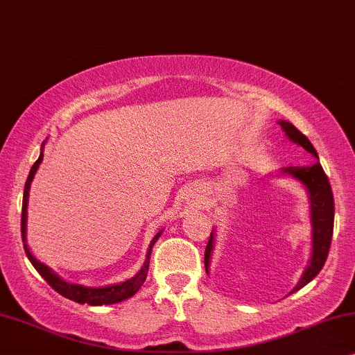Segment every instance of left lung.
<instances>
[{"instance_id":"8db88e82","label":"left lung","mask_w":355,"mask_h":355,"mask_svg":"<svg viewBox=\"0 0 355 355\" xmlns=\"http://www.w3.org/2000/svg\"><path fill=\"white\" fill-rule=\"evenodd\" d=\"M282 131H284L287 138L292 143L299 144L309 153L315 160L305 164V165H292V167L282 168V173L291 175L295 180H299L302 185L309 191L310 200V220H311V258L306 269L302 274L299 284L292 289L291 294H294L302 287L309 284L321 271L324 266L326 258H328L329 247H331L333 239V227H334V198L331 191V185H329L328 177H326L323 167H321L318 154L305 135H302L299 130L289 121L281 120L279 121ZM212 247H214V234L211 232L209 242H207L206 252H205V266L206 272H209V259L212 253Z\"/></svg>"}]
</instances>
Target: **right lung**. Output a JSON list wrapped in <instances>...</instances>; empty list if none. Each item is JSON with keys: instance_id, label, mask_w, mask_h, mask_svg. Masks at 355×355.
I'll return each mask as SVG.
<instances>
[{"instance_id": "right-lung-1", "label": "right lung", "mask_w": 355, "mask_h": 355, "mask_svg": "<svg viewBox=\"0 0 355 355\" xmlns=\"http://www.w3.org/2000/svg\"><path fill=\"white\" fill-rule=\"evenodd\" d=\"M44 146L45 143L42 144V153L39 155V159L35 160V164L32 165L31 168V173L29 177H27V182H26V187H24V200H22V217H21V234H22V242H24V250H26V254L27 258H29V261L32 263V266L37 269V272L40 274L44 279L49 282V284L53 287V289L61 294L66 299L73 300V302H78V304H89V305H112V304H118V302H123L126 299H130V297H133L136 292L141 289V286L144 284L146 281V276H148V271H149V257H150V252H153V247L154 243L157 242V239L160 237V234H162V230L160 232L155 234V237L153 239V242L149 245V250H148V254H146V261L143 264V268L139 269V272H136L133 277H130V279H126L125 282H120V284H113V286H103V287H86V286H81V284H71V282H66L61 279V277L56 274L55 271H51L49 266H45L44 263L37 261L34 258V254L31 253V250L27 248V202H29V191H31V183L34 180L35 177V172L37 168H39V165L42 160H44Z\"/></svg>"}]
</instances>
